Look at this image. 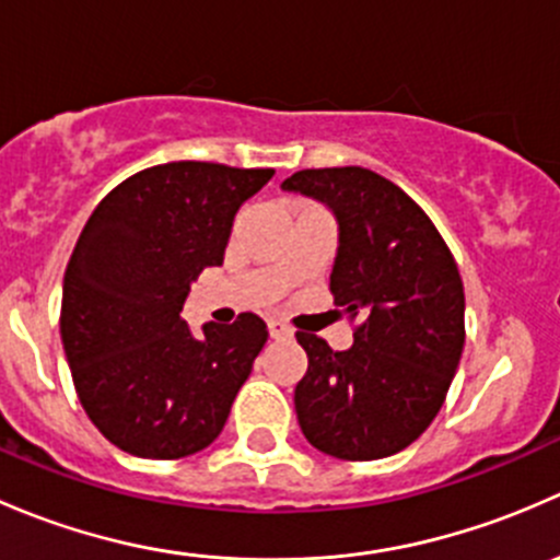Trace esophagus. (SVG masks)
I'll list each match as a JSON object with an SVG mask.
<instances>
[{
	"instance_id": "34e87169",
	"label": "esophagus",
	"mask_w": 560,
	"mask_h": 560,
	"mask_svg": "<svg viewBox=\"0 0 560 560\" xmlns=\"http://www.w3.org/2000/svg\"><path fill=\"white\" fill-rule=\"evenodd\" d=\"M268 330H270V338H290L292 336L290 327L279 319H268Z\"/></svg>"
}]
</instances>
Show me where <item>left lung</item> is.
Listing matches in <instances>:
<instances>
[{"instance_id":"1","label":"left lung","mask_w":560,"mask_h":560,"mask_svg":"<svg viewBox=\"0 0 560 560\" xmlns=\"http://www.w3.org/2000/svg\"><path fill=\"white\" fill-rule=\"evenodd\" d=\"M281 186L336 213L332 303L360 319L347 352L295 332L308 358L295 387L303 436L341 460L400 453L439 415L460 363L466 298L453 252L431 217L374 171L316 167Z\"/></svg>"}]
</instances>
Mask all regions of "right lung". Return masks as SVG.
Listing matches in <instances>:
<instances>
[{
	"mask_svg": "<svg viewBox=\"0 0 560 560\" xmlns=\"http://www.w3.org/2000/svg\"><path fill=\"white\" fill-rule=\"evenodd\" d=\"M270 178V167L167 162L129 175L89 217L65 270L59 330L81 406L124 453L173 460L222 433L268 327L238 314L195 338L180 308Z\"/></svg>",
	"mask_w": 560,
	"mask_h": 560,
	"instance_id": "add662e5",
	"label": "right lung"
}]
</instances>
